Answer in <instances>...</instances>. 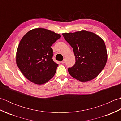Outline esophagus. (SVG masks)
Listing matches in <instances>:
<instances>
[{"label":"esophagus","instance_id":"esophagus-1","mask_svg":"<svg viewBox=\"0 0 121 121\" xmlns=\"http://www.w3.org/2000/svg\"><path fill=\"white\" fill-rule=\"evenodd\" d=\"M61 63H65V59H64L62 61H61Z\"/></svg>","mask_w":121,"mask_h":121}]
</instances>
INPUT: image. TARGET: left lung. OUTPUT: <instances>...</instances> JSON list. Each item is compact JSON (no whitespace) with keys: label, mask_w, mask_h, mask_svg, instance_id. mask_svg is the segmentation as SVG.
Masks as SVG:
<instances>
[{"label":"left lung","mask_w":121,"mask_h":121,"mask_svg":"<svg viewBox=\"0 0 121 121\" xmlns=\"http://www.w3.org/2000/svg\"><path fill=\"white\" fill-rule=\"evenodd\" d=\"M62 35L73 48L75 57V65L68 69L69 74L83 82L96 78L107 61V51L103 39L95 33L86 30Z\"/></svg>","instance_id":"obj_1"}]
</instances>
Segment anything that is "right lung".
<instances>
[{
	"mask_svg": "<svg viewBox=\"0 0 121 121\" xmlns=\"http://www.w3.org/2000/svg\"><path fill=\"white\" fill-rule=\"evenodd\" d=\"M61 35L43 28L28 32L18 46L16 62L22 73L35 84H43L52 78L58 65L52 59L51 48Z\"/></svg>",
	"mask_w": 121,
	"mask_h": 121,
	"instance_id": "right-lung-1",
	"label": "right lung"
}]
</instances>
